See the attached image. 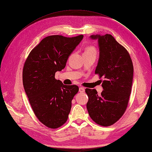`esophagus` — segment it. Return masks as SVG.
<instances>
[{
	"label": "esophagus",
	"mask_w": 152,
	"mask_h": 152,
	"mask_svg": "<svg viewBox=\"0 0 152 152\" xmlns=\"http://www.w3.org/2000/svg\"><path fill=\"white\" fill-rule=\"evenodd\" d=\"M79 91H80V92H81V93H83V92H84L85 91V89L83 87H80V89H79Z\"/></svg>",
	"instance_id": "esophagus-1"
}]
</instances>
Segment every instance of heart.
<instances>
[{"label": "heart", "instance_id": "obj_1", "mask_svg": "<svg viewBox=\"0 0 152 152\" xmlns=\"http://www.w3.org/2000/svg\"><path fill=\"white\" fill-rule=\"evenodd\" d=\"M84 53H96V49L94 47L89 46V47L86 48Z\"/></svg>", "mask_w": 152, "mask_h": 152}]
</instances>
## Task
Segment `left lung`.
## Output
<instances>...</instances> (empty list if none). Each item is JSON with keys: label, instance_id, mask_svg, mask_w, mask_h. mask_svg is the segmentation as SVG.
Segmentation results:
<instances>
[{"label": "left lung", "instance_id": "obj_1", "mask_svg": "<svg viewBox=\"0 0 152 152\" xmlns=\"http://www.w3.org/2000/svg\"><path fill=\"white\" fill-rule=\"evenodd\" d=\"M98 39L99 59L95 74L102 76L101 94L96 89L86 88V104L92 120L108 127L122 117L127 109L132 84L134 66L128 51L110 34L91 35Z\"/></svg>", "mask_w": 152, "mask_h": 152}]
</instances>
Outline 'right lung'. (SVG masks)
<instances>
[{
	"label": "right lung",
	"instance_id": "right-lung-1",
	"mask_svg": "<svg viewBox=\"0 0 152 152\" xmlns=\"http://www.w3.org/2000/svg\"><path fill=\"white\" fill-rule=\"evenodd\" d=\"M83 35L74 37H45L29 53L23 68V84L33 111L39 122L57 129L67 121L76 85H64L55 72L64 68L69 56Z\"/></svg>",
	"mask_w": 152,
	"mask_h": 152
}]
</instances>
